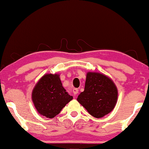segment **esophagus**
Listing matches in <instances>:
<instances>
[{"instance_id":"obj_1","label":"esophagus","mask_w":149,"mask_h":149,"mask_svg":"<svg viewBox=\"0 0 149 149\" xmlns=\"http://www.w3.org/2000/svg\"><path fill=\"white\" fill-rule=\"evenodd\" d=\"M78 91H79L78 89H77V88H74V89H73V93H74V95H77V94L78 93Z\"/></svg>"}]
</instances>
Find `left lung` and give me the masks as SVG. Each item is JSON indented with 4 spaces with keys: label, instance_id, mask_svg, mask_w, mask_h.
Listing matches in <instances>:
<instances>
[{
    "label": "left lung",
    "instance_id": "obj_1",
    "mask_svg": "<svg viewBox=\"0 0 149 149\" xmlns=\"http://www.w3.org/2000/svg\"><path fill=\"white\" fill-rule=\"evenodd\" d=\"M117 95V87L110 78L99 73L88 72L84 91L77 100L92 116L101 118L114 109Z\"/></svg>",
    "mask_w": 149,
    "mask_h": 149
}]
</instances>
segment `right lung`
<instances>
[{
  "label": "right lung",
  "mask_w": 149,
  "mask_h": 149,
  "mask_svg": "<svg viewBox=\"0 0 149 149\" xmlns=\"http://www.w3.org/2000/svg\"><path fill=\"white\" fill-rule=\"evenodd\" d=\"M58 74H46L38 82L32 91V101L40 114L53 118L72 100L62 86Z\"/></svg>",
  "instance_id": "obj_1"
}]
</instances>
